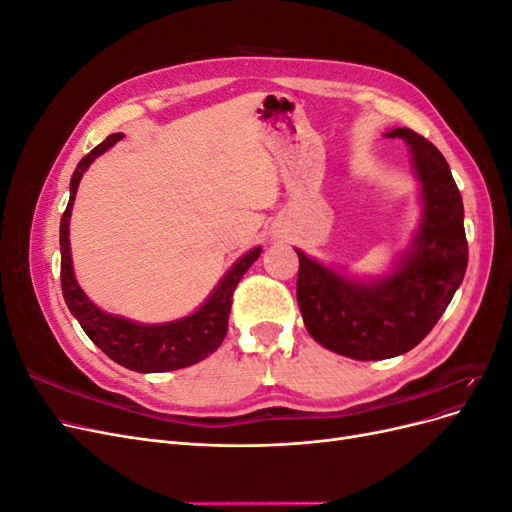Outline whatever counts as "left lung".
<instances>
[{
    "label": "left lung",
    "instance_id": "1",
    "mask_svg": "<svg viewBox=\"0 0 512 512\" xmlns=\"http://www.w3.org/2000/svg\"><path fill=\"white\" fill-rule=\"evenodd\" d=\"M414 153L423 224L414 250L376 284H359L297 250V301L318 344L356 361H382L421 344L451 303L468 267L463 200L442 153L410 128H395Z\"/></svg>",
    "mask_w": 512,
    "mask_h": 512
}]
</instances>
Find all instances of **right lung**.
I'll use <instances>...</instances> for the list:
<instances>
[{
	"instance_id": "obj_1",
	"label": "right lung",
	"mask_w": 512,
	"mask_h": 512,
	"mask_svg": "<svg viewBox=\"0 0 512 512\" xmlns=\"http://www.w3.org/2000/svg\"><path fill=\"white\" fill-rule=\"evenodd\" d=\"M123 134H111L98 147L91 149L87 156L76 166L70 179V200L68 207L61 215L59 224V245H61V292H64L66 305L72 316L79 320L87 337L94 342L108 359L128 367L141 374H156V371H173L181 367H190L198 361L207 359L211 352L220 348L228 331V316L232 305V292L245 271L254 265L260 256V247H254L241 260L235 262L224 280L213 290L207 303L188 318H181L166 324H138L126 318L104 314L91 303L81 286L74 280L72 258H70V239L68 224L74 205L76 188L89 164L98 156L121 141Z\"/></svg>"
}]
</instances>
